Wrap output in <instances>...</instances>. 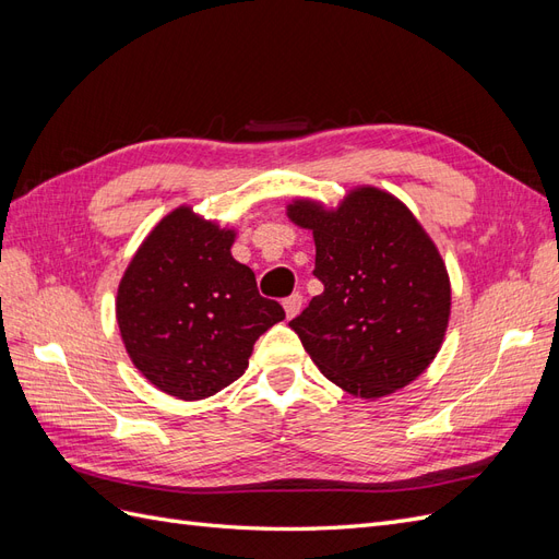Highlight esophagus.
Returning a JSON list of instances; mask_svg holds the SVG:
<instances>
[{
    "mask_svg": "<svg viewBox=\"0 0 559 559\" xmlns=\"http://www.w3.org/2000/svg\"><path fill=\"white\" fill-rule=\"evenodd\" d=\"M302 308V296L300 294H292L289 298H284V312L286 319H294Z\"/></svg>",
    "mask_w": 559,
    "mask_h": 559,
    "instance_id": "1",
    "label": "esophagus"
}]
</instances>
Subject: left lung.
I'll use <instances>...</instances> for the list:
<instances>
[{
    "instance_id": "8db88e82",
    "label": "left lung",
    "mask_w": 559,
    "mask_h": 559,
    "mask_svg": "<svg viewBox=\"0 0 559 559\" xmlns=\"http://www.w3.org/2000/svg\"><path fill=\"white\" fill-rule=\"evenodd\" d=\"M312 230L314 277L324 294L289 326L317 368L345 392L380 399L425 373L450 319L445 263L401 200L373 186L337 210L312 200L286 207Z\"/></svg>"
}]
</instances>
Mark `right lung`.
Returning <instances> with one entry per match:
<instances>
[{
  "label": "right lung",
  "mask_w": 559,
  "mask_h": 559,
  "mask_svg": "<svg viewBox=\"0 0 559 559\" xmlns=\"http://www.w3.org/2000/svg\"><path fill=\"white\" fill-rule=\"evenodd\" d=\"M235 230L177 207L146 235L118 284L116 321L134 368L160 392L198 401L238 380L253 343L284 319L251 267L230 257Z\"/></svg>",
  "instance_id": "1"
}]
</instances>
